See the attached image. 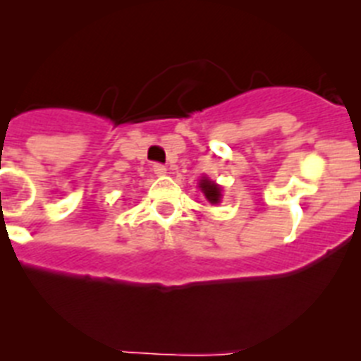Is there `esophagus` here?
Listing matches in <instances>:
<instances>
[{
  "instance_id": "obj_1",
  "label": "esophagus",
  "mask_w": 361,
  "mask_h": 361,
  "mask_svg": "<svg viewBox=\"0 0 361 361\" xmlns=\"http://www.w3.org/2000/svg\"><path fill=\"white\" fill-rule=\"evenodd\" d=\"M153 173L157 175V177H162V175H166V166L164 164H159V162H155V164L152 166Z\"/></svg>"
}]
</instances>
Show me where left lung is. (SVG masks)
<instances>
[{
    "label": "left lung",
    "instance_id": "8db88e82",
    "mask_svg": "<svg viewBox=\"0 0 361 361\" xmlns=\"http://www.w3.org/2000/svg\"><path fill=\"white\" fill-rule=\"evenodd\" d=\"M199 188L204 193V197H206L212 204H219L220 199H222V190H220V186L213 183V180H209L208 177L200 178Z\"/></svg>",
    "mask_w": 361,
    "mask_h": 361
}]
</instances>
